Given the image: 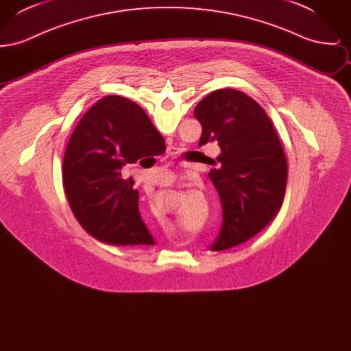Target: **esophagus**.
<instances>
[{"label": "esophagus", "instance_id": "esophagus-1", "mask_svg": "<svg viewBox=\"0 0 351 351\" xmlns=\"http://www.w3.org/2000/svg\"><path fill=\"white\" fill-rule=\"evenodd\" d=\"M175 154H176V149H175V147H169V149H168V155L173 156Z\"/></svg>", "mask_w": 351, "mask_h": 351}]
</instances>
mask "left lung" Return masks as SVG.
<instances>
[{
    "label": "left lung",
    "mask_w": 351,
    "mask_h": 351,
    "mask_svg": "<svg viewBox=\"0 0 351 351\" xmlns=\"http://www.w3.org/2000/svg\"><path fill=\"white\" fill-rule=\"evenodd\" d=\"M200 142L217 141L221 154L209 179L222 206V225L212 250L232 249L265 229L283 204L287 159L263 108L235 89H218L195 108Z\"/></svg>",
    "instance_id": "8db88e82"
}]
</instances>
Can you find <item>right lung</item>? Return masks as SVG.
<instances>
[{
    "mask_svg": "<svg viewBox=\"0 0 351 351\" xmlns=\"http://www.w3.org/2000/svg\"><path fill=\"white\" fill-rule=\"evenodd\" d=\"M160 133L145 110L121 96L97 101L79 121L63 160L69 206L84 229L110 245H154L139 213V193L121 169L149 155ZM152 158V156H151Z\"/></svg>",
    "mask_w": 351,
    "mask_h": 351,
    "instance_id": "obj_1",
    "label": "right lung"
}]
</instances>
